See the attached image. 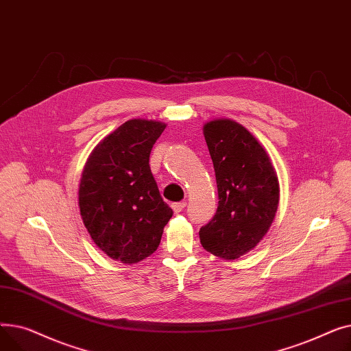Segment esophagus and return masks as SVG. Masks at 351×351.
I'll use <instances>...</instances> for the list:
<instances>
[{"instance_id":"obj_1","label":"esophagus","mask_w":351,"mask_h":351,"mask_svg":"<svg viewBox=\"0 0 351 351\" xmlns=\"http://www.w3.org/2000/svg\"><path fill=\"white\" fill-rule=\"evenodd\" d=\"M185 206H186V202H185V200H182V202H175V204H172V209H173L176 213L182 212L183 209H185Z\"/></svg>"}]
</instances>
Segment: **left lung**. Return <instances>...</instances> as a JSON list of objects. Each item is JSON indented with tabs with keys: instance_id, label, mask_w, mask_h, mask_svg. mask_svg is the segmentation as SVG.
<instances>
[{
	"instance_id": "1",
	"label": "left lung",
	"mask_w": 351,
	"mask_h": 351,
	"mask_svg": "<svg viewBox=\"0 0 351 351\" xmlns=\"http://www.w3.org/2000/svg\"><path fill=\"white\" fill-rule=\"evenodd\" d=\"M217 183V209L199 230L205 250L233 261L267 233L279 206V182L261 143L230 119L204 126Z\"/></svg>"
}]
</instances>
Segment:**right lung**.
<instances>
[{
    "mask_svg": "<svg viewBox=\"0 0 351 351\" xmlns=\"http://www.w3.org/2000/svg\"><path fill=\"white\" fill-rule=\"evenodd\" d=\"M165 123L131 119L90 154L80 183V209L92 241L109 257L136 263L159 246L173 210L162 199L149 155Z\"/></svg>",
    "mask_w": 351,
    "mask_h": 351,
    "instance_id": "add662e5",
    "label": "right lung"
}]
</instances>
